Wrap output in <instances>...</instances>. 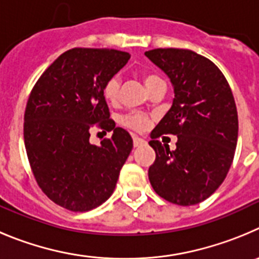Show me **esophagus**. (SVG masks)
<instances>
[{"label":"esophagus","instance_id":"esophagus-1","mask_svg":"<svg viewBox=\"0 0 259 259\" xmlns=\"http://www.w3.org/2000/svg\"><path fill=\"white\" fill-rule=\"evenodd\" d=\"M133 143H134V147H139V146H142V144H144L146 143V141H144V139H142V138H139V137H133Z\"/></svg>","mask_w":259,"mask_h":259}]
</instances>
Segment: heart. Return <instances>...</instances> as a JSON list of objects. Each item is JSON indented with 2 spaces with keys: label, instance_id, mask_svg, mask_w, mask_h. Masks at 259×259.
I'll use <instances>...</instances> for the list:
<instances>
[{
  "label": "heart",
  "instance_id": "heart-1",
  "mask_svg": "<svg viewBox=\"0 0 259 259\" xmlns=\"http://www.w3.org/2000/svg\"><path fill=\"white\" fill-rule=\"evenodd\" d=\"M143 81L146 83L147 89L150 90L155 83L162 81L161 78L156 76V74H144ZM118 88H120V81H118L117 76H113V77L109 78L106 82L103 88V95L106 98V101L109 103H115L118 98ZM121 122L125 125V126L130 127L133 130H137V132H143L148 126V117L143 113H129V115L124 116Z\"/></svg>",
  "mask_w": 259,
  "mask_h": 259
}]
</instances>
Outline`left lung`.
I'll list each match as a JSON object with an SVG mask.
<instances>
[{
  "label": "left lung",
  "instance_id": "8db88e82",
  "mask_svg": "<svg viewBox=\"0 0 259 259\" xmlns=\"http://www.w3.org/2000/svg\"><path fill=\"white\" fill-rule=\"evenodd\" d=\"M144 55L174 89L173 104L151 132V186L169 202L199 204L222 185L234 160L239 120L231 88L213 62L192 50L155 49ZM164 134L179 137L174 151L157 141Z\"/></svg>",
  "mask_w": 259,
  "mask_h": 259
}]
</instances>
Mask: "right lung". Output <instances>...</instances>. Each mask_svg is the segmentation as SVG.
I'll return each mask as SVG.
<instances>
[{"label": "right lung", "mask_w": 259, "mask_h": 259, "mask_svg": "<svg viewBox=\"0 0 259 259\" xmlns=\"http://www.w3.org/2000/svg\"><path fill=\"white\" fill-rule=\"evenodd\" d=\"M130 59L113 49L76 48L41 74L24 113V144L39 188L72 211H88L109 199L133 150V139L109 118L103 88ZM97 126L113 131L99 146Z\"/></svg>", "instance_id": "add662e5"}]
</instances>
